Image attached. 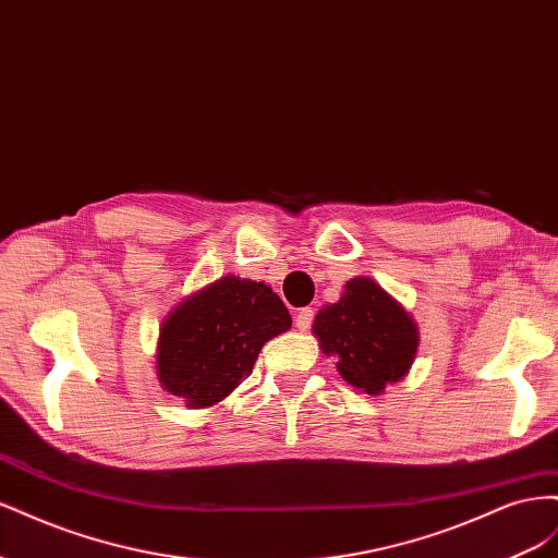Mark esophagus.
<instances>
[{"instance_id":"34e87169","label":"esophagus","mask_w":558,"mask_h":558,"mask_svg":"<svg viewBox=\"0 0 558 558\" xmlns=\"http://www.w3.org/2000/svg\"><path fill=\"white\" fill-rule=\"evenodd\" d=\"M312 320H314V310H312V307L300 310V312L295 314V328H298L300 332H305V330L312 328Z\"/></svg>"}]
</instances>
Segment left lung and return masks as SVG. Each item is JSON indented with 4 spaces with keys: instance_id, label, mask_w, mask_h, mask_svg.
Masks as SVG:
<instances>
[{
    "instance_id": "obj_1",
    "label": "left lung",
    "mask_w": 558,
    "mask_h": 558,
    "mask_svg": "<svg viewBox=\"0 0 558 558\" xmlns=\"http://www.w3.org/2000/svg\"><path fill=\"white\" fill-rule=\"evenodd\" d=\"M320 351L337 359V373L367 396L410 373L418 351L414 316L373 277H353L342 298L320 307L312 326Z\"/></svg>"
}]
</instances>
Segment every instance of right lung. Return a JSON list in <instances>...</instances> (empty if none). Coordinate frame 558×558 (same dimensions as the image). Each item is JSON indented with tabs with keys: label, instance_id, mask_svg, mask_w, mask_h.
Masks as SVG:
<instances>
[{
	"label": "right lung",
	"instance_id": "obj_1",
	"mask_svg": "<svg viewBox=\"0 0 558 558\" xmlns=\"http://www.w3.org/2000/svg\"><path fill=\"white\" fill-rule=\"evenodd\" d=\"M289 328V310L265 281L238 275L216 279L165 316L158 381L185 408H211L251 375L265 342Z\"/></svg>",
	"mask_w": 558,
	"mask_h": 558
}]
</instances>
